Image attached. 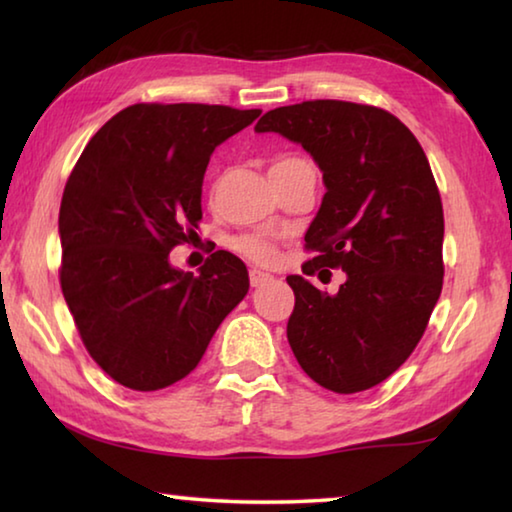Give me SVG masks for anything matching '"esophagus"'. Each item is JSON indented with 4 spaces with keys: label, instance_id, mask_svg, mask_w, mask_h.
<instances>
[{
    "label": "esophagus",
    "instance_id": "1",
    "mask_svg": "<svg viewBox=\"0 0 512 512\" xmlns=\"http://www.w3.org/2000/svg\"><path fill=\"white\" fill-rule=\"evenodd\" d=\"M248 277H250V287H262V284L271 280V275L264 273V271H257V268H250Z\"/></svg>",
    "mask_w": 512,
    "mask_h": 512
}]
</instances>
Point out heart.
Returning a JSON list of instances; mask_svg holds the SVG:
<instances>
[{
	"label": "heart",
	"mask_w": 512,
	"mask_h": 512,
	"mask_svg": "<svg viewBox=\"0 0 512 512\" xmlns=\"http://www.w3.org/2000/svg\"><path fill=\"white\" fill-rule=\"evenodd\" d=\"M302 164H311V162L300 158V155H277L271 164V171H287L293 167H302ZM232 248H235L239 255L253 259L257 264L273 262L277 255L275 241L264 235H241L237 239H232Z\"/></svg>",
	"instance_id": "obj_1"
}]
</instances>
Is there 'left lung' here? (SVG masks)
Wrapping results in <instances>:
<instances>
[{"mask_svg": "<svg viewBox=\"0 0 512 512\" xmlns=\"http://www.w3.org/2000/svg\"><path fill=\"white\" fill-rule=\"evenodd\" d=\"M255 131L302 144L323 171L327 192L305 235L316 257L302 273L345 271L336 293L287 277L291 350L327 391H368L411 357L443 291L445 219L427 155L391 112L352 101L268 110Z\"/></svg>", "mask_w": 512, "mask_h": 512, "instance_id": "1", "label": "left lung"}]
</instances>
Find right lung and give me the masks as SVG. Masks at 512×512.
<instances>
[{
	"instance_id": "1",
	"label": "right lung",
	"mask_w": 512,
	"mask_h": 512,
	"mask_svg": "<svg viewBox=\"0 0 512 512\" xmlns=\"http://www.w3.org/2000/svg\"><path fill=\"white\" fill-rule=\"evenodd\" d=\"M262 115L210 103H135L103 124L60 201V289L99 368L133 391L192 372L248 293V271L216 250L201 275L169 264L203 219L212 151Z\"/></svg>"
}]
</instances>
